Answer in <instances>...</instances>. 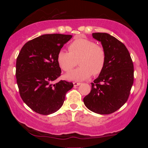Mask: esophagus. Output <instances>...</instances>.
<instances>
[{
  "label": "esophagus",
  "mask_w": 148,
  "mask_h": 148,
  "mask_svg": "<svg viewBox=\"0 0 148 148\" xmlns=\"http://www.w3.org/2000/svg\"><path fill=\"white\" fill-rule=\"evenodd\" d=\"M80 84H81L80 83H79V82H73V86H74V87H76V86H79Z\"/></svg>",
  "instance_id": "obj_1"
}]
</instances>
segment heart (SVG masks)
<instances>
[{"label":"heart","instance_id":"1","mask_svg":"<svg viewBox=\"0 0 148 148\" xmlns=\"http://www.w3.org/2000/svg\"><path fill=\"white\" fill-rule=\"evenodd\" d=\"M69 52L61 50L58 52L57 61L64 71L69 72L77 64L80 66L64 75L66 79L83 81L100 74L106 62V53L104 48L96 45L92 40L79 38L69 46Z\"/></svg>","mask_w":148,"mask_h":148}]
</instances>
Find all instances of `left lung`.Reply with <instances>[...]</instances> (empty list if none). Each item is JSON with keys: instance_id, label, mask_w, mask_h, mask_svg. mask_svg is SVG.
Here are the masks:
<instances>
[{"instance_id": "left-lung-1", "label": "left lung", "mask_w": 148, "mask_h": 148, "mask_svg": "<svg viewBox=\"0 0 148 148\" xmlns=\"http://www.w3.org/2000/svg\"><path fill=\"white\" fill-rule=\"evenodd\" d=\"M92 36L102 44L106 62L84 102L97 114H111L125 104L130 94L134 79L133 61L126 46L116 38L107 33H93Z\"/></svg>"}]
</instances>
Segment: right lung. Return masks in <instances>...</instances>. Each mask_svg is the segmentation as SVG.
<instances>
[{
  "label": "right lung",
  "instance_id": "obj_1",
  "mask_svg": "<svg viewBox=\"0 0 148 148\" xmlns=\"http://www.w3.org/2000/svg\"><path fill=\"white\" fill-rule=\"evenodd\" d=\"M71 35L45 34L22 47L16 62V78L24 102L38 114L48 115L61 108L73 84L64 80L54 84L61 73L58 52Z\"/></svg>",
  "mask_w": 148,
  "mask_h": 148
}]
</instances>
